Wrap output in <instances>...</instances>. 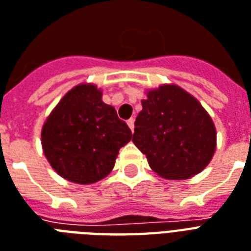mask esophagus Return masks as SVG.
Returning a JSON list of instances; mask_svg holds the SVG:
<instances>
[{"mask_svg":"<svg viewBox=\"0 0 251 251\" xmlns=\"http://www.w3.org/2000/svg\"><path fill=\"white\" fill-rule=\"evenodd\" d=\"M127 125H129L130 130H131V131H134V118H130V120H127Z\"/></svg>","mask_w":251,"mask_h":251,"instance_id":"obj_1","label":"esophagus"}]
</instances>
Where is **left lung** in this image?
Returning <instances> with one entry per match:
<instances>
[{"instance_id":"1","label":"left lung","mask_w":251,"mask_h":251,"mask_svg":"<svg viewBox=\"0 0 251 251\" xmlns=\"http://www.w3.org/2000/svg\"><path fill=\"white\" fill-rule=\"evenodd\" d=\"M134 125V145L146 155L150 167L166 179L194 176L215 152L212 118L195 97L176 85L149 92Z\"/></svg>"}]
</instances>
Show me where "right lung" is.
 I'll use <instances>...</instances> for the list:
<instances>
[{"label": "right lung", "instance_id": "1", "mask_svg": "<svg viewBox=\"0 0 251 251\" xmlns=\"http://www.w3.org/2000/svg\"><path fill=\"white\" fill-rule=\"evenodd\" d=\"M131 131L91 84L71 89L47 118L42 146L53 170L77 184H91L112 171Z\"/></svg>", "mask_w": 251, "mask_h": 251}]
</instances>
